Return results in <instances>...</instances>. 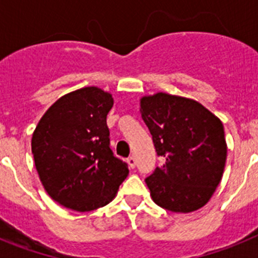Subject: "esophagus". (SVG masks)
<instances>
[{"label": "esophagus", "mask_w": 258, "mask_h": 258, "mask_svg": "<svg viewBox=\"0 0 258 258\" xmlns=\"http://www.w3.org/2000/svg\"><path fill=\"white\" fill-rule=\"evenodd\" d=\"M127 164H129V168H132V169H133L134 166H136V159H134L133 156H131V157H127Z\"/></svg>", "instance_id": "1"}]
</instances>
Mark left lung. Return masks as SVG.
<instances>
[{
    "mask_svg": "<svg viewBox=\"0 0 258 258\" xmlns=\"http://www.w3.org/2000/svg\"><path fill=\"white\" fill-rule=\"evenodd\" d=\"M141 115L161 165L145 179L157 206L188 213L208 203L227 156L223 125L197 101L166 93L143 97Z\"/></svg>",
    "mask_w": 258,
    "mask_h": 258,
    "instance_id": "1",
    "label": "left lung"
}]
</instances>
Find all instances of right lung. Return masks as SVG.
<instances>
[{"label":"right lung","instance_id":"add662e5","mask_svg":"<svg viewBox=\"0 0 258 258\" xmlns=\"http://www.w3.org/2000/svg\"><path fill=\"white\" fill-rule=\"evenodd\" d=\"M109 93L95 86L59 98L32 136V154L45 190L66 208L90 212L115 198L129 174L109 147Z\"/></svg>","mask_w":258,"mask_h":258}]
</instances>
